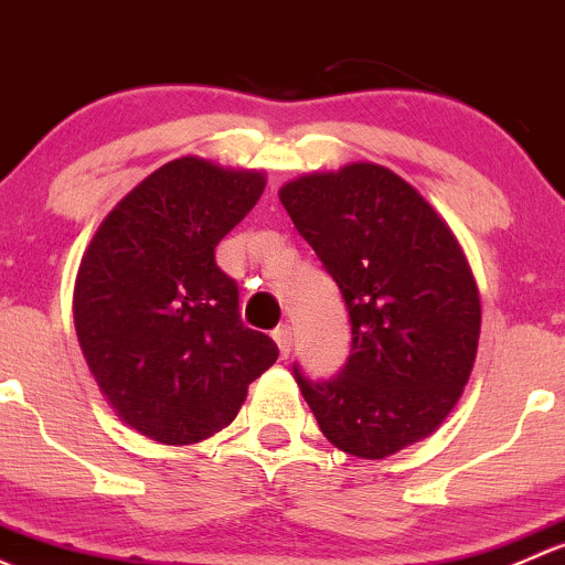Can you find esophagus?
Returning <instances> with one entry per match:
<instances>
[{
    "mask_svg": "<svg viewBox=\"0 0 565 565\" xmlns=\"http://www.w3.org/2000/svg\"><path fill=\"white\" fill-rule=\"evenodd\" d=\"M271 337H275L277 348H280V356L288 359L290 348H294V331H290V326H277Z\"/></svg>",
    "mask_w": 565,
    "mask_h": 565,
    "instance_id": "34e87169",
    "label": "esophagus"
}]
</instances>
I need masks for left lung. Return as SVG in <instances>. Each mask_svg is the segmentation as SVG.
Wrapping results in <instances>:
<instances>
[{
    "label": "left lung",
    "mask_w": 565,
    "mask_h": 565,
    "mask_svg": "<svg viewBox=\"0 0 565 565\" xmlns=\"http://www.w3.org/2000/svg\"><path fill=\"white\" fill-rule=\"evenodd\" d=\"M280 201L351 316L340 375L312 383L296 370L326 440L383 459L429 438L462 397L479 351V288L457 236L377 162L296 177Z\"/></svg>",
    "instance_id": "8db88e82"
}]
</instances>
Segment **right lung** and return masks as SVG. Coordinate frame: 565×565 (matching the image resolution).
Listing matches in <instances>:
<instances>
[{"label": "right lung", "mask_w": 565, "mask_h": 565, "mask_svg": "<svg viewBox=\"0 0 565 565\" xmlns=\"http://www.w3.org/2000/svg\"><path fill=\"white\" fill-rule=\"evenodd\" d=\"M266 173L188 154L130 190L92 236L73 290L81 353L116 416L166 446L228 427L277 345L247 329L214 247Z\"/></svg>", "instance_id": "obj_1"}]
</instances>
